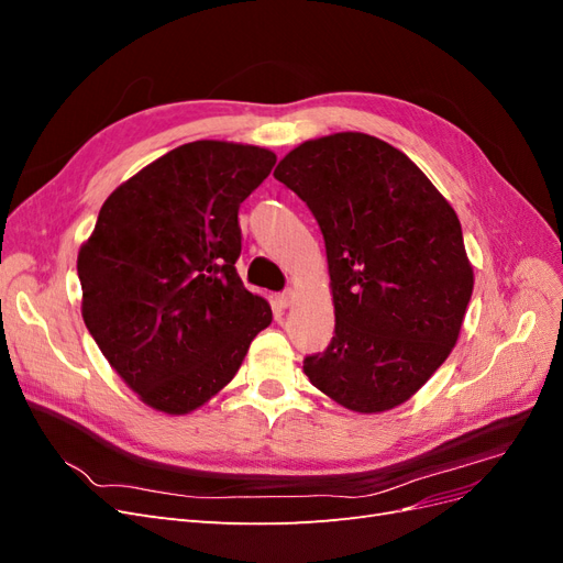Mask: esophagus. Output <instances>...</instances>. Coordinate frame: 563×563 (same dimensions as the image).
I'll use <instances>...</instances> for the list:
<instances>
[{
    "label": "esophagus",
    "mask_w": 563,
    "mask_h": 563,
    "mask_svg": "<svg viewBox=\"0 0 563 563\" xmlns=\"http://www.w3.org/2000/svg\"><path fill=\"white\" fill-rule=\"evenodd\" d=\"M294 298H296V294L291 291V288H286V291L277 294V305H279V308H288V305L294 302Z\"/></svg>",
    "instance_id": "34e87169"
}]
</instances>
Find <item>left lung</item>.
<instances>
[{
	"label": "left lung",
	"mask_w": 563,
	"mask_h": 563,
	"mask_svg": "<svg viewBox=\"0 0 563 563\" xmlns=\"http://www.w3.org/2000/svg\"><path fill=\"white\" fill-rule=\"evenodd\" d=\"M275 178L312 211L327 244L335 335L302 371L350 411H389L446 362L474 275L463 228L404 152L366 133L305 141Z\"/></svg>",
	"instance_id": "left-lung-1"
}]
</instances>
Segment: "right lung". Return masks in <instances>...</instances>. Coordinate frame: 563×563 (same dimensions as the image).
Instances as JSON below:
<instances>
[{
	"mask_svg": "<svg viewBox=\"0 0 563 563\" xmlns=\"http://www.w3.org/2000/svg\"><path fill=\"white\" fill-rule=\"evenodd\" d=\"M275 162L255 145L185 143L119 185L79 249L84 323L157 411L183 416L218 395L269 327L234 263L236 213Z\"/></svg>",
	"mask_w": 563,
	"mask_h": 563,
	"instance_id": "right-lung-1",
	"label": "right lung"
}]
</instances>
